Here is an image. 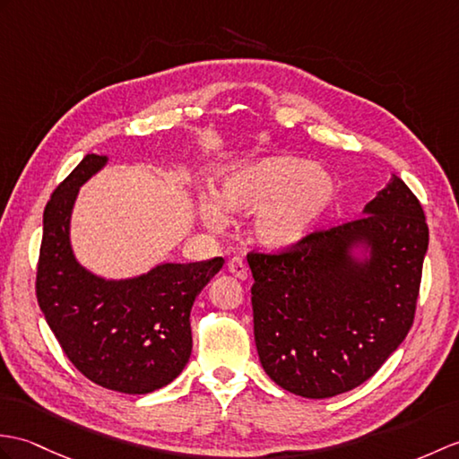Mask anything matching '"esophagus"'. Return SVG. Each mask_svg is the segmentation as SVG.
Instances as JSON below:
<instances>
[{
  "label": "esophagus",
  "mask_w": 459,
  "mask_h": 459,
  "mask_svg": "<svg viewBox=\"0 0 459 459\" xmlns=\"http://www.w3.org/2000/svg\"><path fill=\"white\" fill-rule=\"evenodd\" d=\"M229 272L238 280H247L248 278V265L244 264L242 258H230L229 260Z\"/></svg>",
  "instance_id": "34e87169"
}]
</instances>
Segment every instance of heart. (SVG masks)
<instances>
[{
	"instance_id": "1",
	"label": "heart",
	"mask_w": 459,
	"mask_h": 459,
	"mask_svg": "<svg viewBox=\"0 0 459 459\" xmlns=\"http://www.w3.org/2000/svg\"><path fill=\"white\" fill-rule=\"evenodd\" d=\"M336 197V181L325 168L280 154L227 169L215 195H201L199 215L209 227L229 215H254V232L265 248L287 250L307 238Z\"/></svg>"
}]
</instances>
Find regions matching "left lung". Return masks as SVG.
I'll list each match as a JSON object with an SVG mask.
<instances>
[{
    "instance_id": "left-lung-1",
    "label": "left lung",
    "mask_w": 459,
    "mask_h": 459,
    "mask_svg": "<svg viewBox=\"0 0 459 459\" xmlns=\"http://www.w3.org/2000/svg\"><path fill=\"white\" fill-rule=\"evenodd\" d=\"M364 212L293 248L247 255L262 368L295 395L328 399L361 385L412 326L429 248L420 201L393 176ZM356 243L370 247L366 263L351 258Z\"/></svg>"
}]
</instances>
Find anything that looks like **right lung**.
<instances>
[{"mask_svg":"<svg viewBox=\"0 0 459 459\" xmlns=\"http://www.w3.org/2000/svg\"><path fill=\"white\" fill-rule=\"evenodd\" d=\"M105 162V156L88 154L52 191L42 219L37 301L82 376L105 389L144 395L186 368L191 307L225 260L162 264L123 281L83 270L70 247V215L80 186Z\"/></svg>","mask_w":459,"mask_h":459,"instance_id":"right-lung-1","label":"right lung"}]
</instances>
